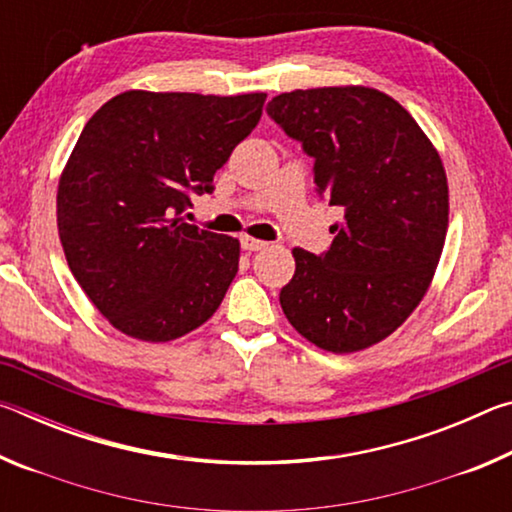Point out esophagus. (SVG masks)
Returning a JSON list of instances; mask_svg holds the SVG:
<instances>
[{
	"label": "esophagus",
	"mask_w": 512,
	"mask_h": 512,
	"mask_svg": "<svg viewBox=\"0 0 512 512\" xmlns=\"http://www.w3.org/2000/svg\"><path fill=\"white\" fill-rule=\"evenodd\" d=\"M266 246L268 244H266V241H262V239H255V237H248V235L241 237V248L250 250V253H255V250H264Z\"/></svg>",
	"instance_id": "34e87169"
}]
</instances>
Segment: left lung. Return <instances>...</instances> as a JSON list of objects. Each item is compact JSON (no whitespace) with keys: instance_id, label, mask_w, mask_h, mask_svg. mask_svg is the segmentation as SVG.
Returning a JSON list of instances; mask_svg holds the SVG:
<instances>
[{"instance_id":"8db88e82","label":"left lung","mask_w":512,"mask_h":512,"mask_svg":"<svg viewBox=\"0 0 512 512\" xmlns=\"http://www.w3.org/2000/svg\"><path fill=\"white\" fill-rule=\"evenodd\" d=\"M266 112L314 158L318 196L343 210L325 253L293 248L284 316L327 352L370 348L420 305L443 253L440 155L400 103L361 85L284 92Z\"/></svg>"}]
</instances>
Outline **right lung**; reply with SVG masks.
Listing matches in <instances>:
<instances>
[{
  "label": "right lung",
  "instance_id": "right-lung-1",
  "mask_svg": "<svg viewBox=\"0 0 512 512\" xmlns=\"http://www.w3.org/2000/svg\"><path fill=\"white\" fill-rule=\"evenodd\" d=\"M266 94L131 90L94 112L58 183L69 271L112 327L164 343L201 327L235 280L239 241L183 221L262 117Z\"/></svg>",
  "mask_w": 512,
  "mask_h": 512
}]
</instances>
